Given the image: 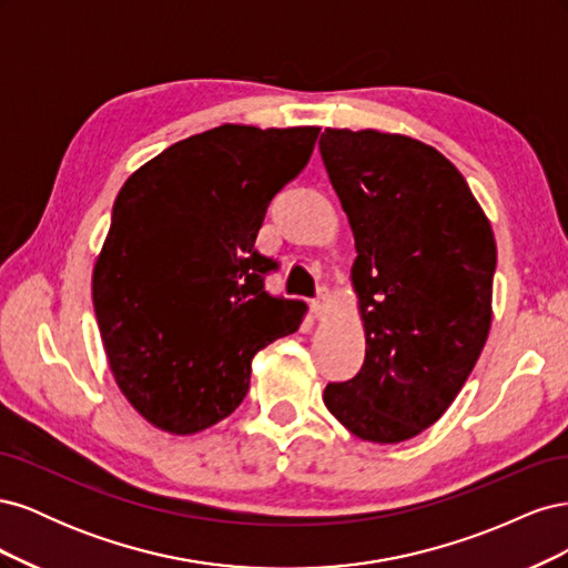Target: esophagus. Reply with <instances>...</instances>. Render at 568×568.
<instances>
[{
  "label": "esophagus",
  "mask_w": 568,
  "mask_h": 568,
  "mask_svg": "<svg viewBox=\"0 0 568 568\" xmlns=\"http://www.w3.org/2000/svg\"><path fill=\"white\" fill-rule=\"evenodd\" d=\"M329 301H332L329 291H326V288H320V291H317V296H315V301H313V315H315L317 320H322V317L326 315V311H329Z\"/></svg>",
  "instance_id": "obj_1"
}]
</instances>
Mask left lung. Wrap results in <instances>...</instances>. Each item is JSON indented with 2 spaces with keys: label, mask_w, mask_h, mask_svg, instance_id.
<instances>
[{
  "label": "left lung",
  "mask_w": 568,
  "mask_h": 568,
  "mask_svg": "<svg viewBox=\"0 0 568 568\" xmlns=\"http://www.w3.org/2000/svg\"><path fill=\"white\" fill-rule=\"evenodd\" d=\"M326 175L348 215L365 363L324 405L372 443L415 438L453 405L490 332L495 236L467 180L405 134L332 130Z\"/></svg>",
  "instance_id": "1"
}]
</instances>
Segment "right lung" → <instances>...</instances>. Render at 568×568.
<instances>
[{
  "label": "right lung",
  "instance_id": "right-lung-1",
  "mask_svg": "<svg viewBox=\"0 0 568 568\" xmlns=\"http://www.w3.org/2000/svg\"><path fill=\"white\" fill-rule=\"evenodd\" d=\"M317 134L220 125L168 146L118 192L92 301L118 388L156 428L186 436L232 415L253 355L301 326L307 305L265 291L277 261L255 236Z\"/></svg>",
  "mask_w": 568,
  "mask_h": 568
}]
</instances>
